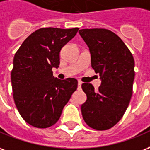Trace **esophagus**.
I'll return each instance as SVG.
<instances>
[{
    "label": "esophagus",
    "instance_id": "esophagus-1",
    "mask_svg": "<svg viewBox=\"0 0 150 150\" xmlns=\"http://www.w3.org/2000/svg\"><path fill=\"white\" fill-rule=\"evenodd\" d=\"M81 84H82V82L78 81V88H81Z\"/></svg>",
    "mask_w": 150,
    "mask_h": 150
}]
</instances>
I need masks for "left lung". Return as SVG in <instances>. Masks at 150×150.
Instances as JSON below:
<instances>
[{"label":"left lung","instance_id":"left-lung-1","mask_svg":"<svg viewBox=\"0 0 150 150\" xmlns=\"http://www.w3.org/2000/svg\"><path fill=\"white\" fill-rule=\"evenodd\" d=\"M89 48L91 65L101 80L97 91L83 83L87 100L81 105L85 122L95 130H107L119 122L132 95L135 78L133 56L122 40L103 28L79 31Z\"/></svg>","mask_w":150,"mask_h":150}]
</instances>
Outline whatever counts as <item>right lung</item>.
Here are the masks:
<instances>
[{
  "label": "right lung",
  "instance_id": "right-lung-1",
  "mask_svg": "<svg viewBox=\"0 0 150 150\" xmlns=\"http://www.w3.org/2000/svg\"><path fill=\"white\" fill-rule=\"evenodd\" d=\"M78 31V28L38 29L14 55L11 71L13 100L22 118L31 126L46 128L55 124L77 89L76 79L55 78L52 69L59 67L62 48Z\"/></svg>",
  "mask_w": 150,
  "mask_h": 150
}]
</instances>
